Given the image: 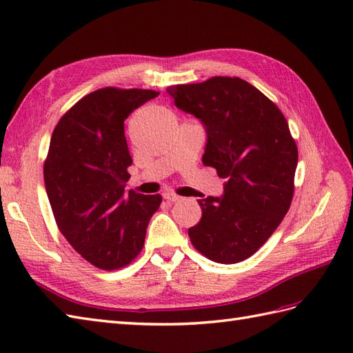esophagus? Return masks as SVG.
Instances as JSON below:
<instances>
[{"label":"esophagus","mask_w":353,"mask_h":353,"mask_svg":"<svg viewBox=\"0 0 353 353\" xmlns=\"http://www.w3.org/2000/svg\"><path fill=\"white\" fill-rule=\"evenodd\" d=\"M163 199L168 200V201H179L182 197L177 196V194H174V192H165L163 194Z\"/></svg>","instance_id":"esophagus-1"}]
</instances>
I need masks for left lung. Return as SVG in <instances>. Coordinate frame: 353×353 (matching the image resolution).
Here are the masks:
<instances>
[{
    "label": "left lung",
    "instance_id": "obj_1",
    "mask_svg": "<svg viewBox=\"0 0 353 353\" xmlns=\"http://www.w3.org/2000/svg\"><path fill=\"white\" fill-rule=\"evenodd\" d=\"M167 92L205 125L201 162L226 179L221 197L199 200L201 220L188 229L192 245L220 264L250 258L279 226L294 194L297 145L287 119L238 77L176 85Z\"/></svg>",
    "mask_w": 353,
    "mask_h": 353
}]
</instances>
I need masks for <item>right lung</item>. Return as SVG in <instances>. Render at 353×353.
Segmentation results:
<instances>
[{"instance_id":"1","label":"right lung","mask_w":353,"mask_h":353,"mask_svg":"<svg viewBox=\"0 0 353 353\" xmlns=\"http://www.w3.org/2000/svg\"><path fill=\"white\" fill-rule=\"evenodd\" d=\"M159 92L103 88L66 112L51 134L43 181L59 230L74 250L101 270L138 256L162 197L127 192L132 156L124 121Z\"/></svg>"}]
</instances>
